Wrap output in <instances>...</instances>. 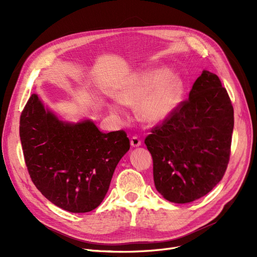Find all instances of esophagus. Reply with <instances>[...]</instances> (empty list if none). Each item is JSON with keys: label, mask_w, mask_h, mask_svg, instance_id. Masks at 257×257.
I'll return each instance as SVG.
<instances>
[{"label": "esophagus", "mask_w": 257, "mask_h": 257, "mask_svg": "<svg viewBox=\"0 0 257 257\" xmlns=\"http://www.w3.org/2000/svg\"><path fill=\"white\" fill-rule=\"evenodd\" d=\"M142 145V141L137 136H133L131 138V146L132 147H139Z\"/></svg>", "instance_id": "esophagus-1"}]
</instances>
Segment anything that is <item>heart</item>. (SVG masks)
<instances>
[{"label": "heart", "instance_id": "b5f03b06", "mask_svg": "<svg viewBox=\"0 0 257 257\" xmlns=\"http://www.w3.org/2000/svg\"><path fill=\"white\" fill-rule=\"evenodd\" d=\"M167 74L166 69H155L136 75L116 93V99L123 105H136L142 119L157 124L165 121L180 103L183 81L177 74ZM110 112L121 116L119 106L111 104Z\"/></svg>", "mask_w": 257, "mask_h": 257}]
</instances>
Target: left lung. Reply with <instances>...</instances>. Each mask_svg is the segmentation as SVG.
<instances>
[{
  "label": "left lung",
  "mask_w": 257,
  "mask_h": 257,
  "mask_svg": "<svg viewBox=\"0 0 257 257\" xmlns=\"http://www.w3.org/2000/svg\"><path fill=\"white\" fill-rule=\"evenodd\" d=\"M232 128L234 108L228 93L219 77L204 71L189 98L145 139L161 195L186 204L211 191L226 172Z\"/></svg>",
  "instance_id": "1"
}]
</instances>
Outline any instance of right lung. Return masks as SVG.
I'll use <instances>...</instances> for the list:
<instances>
[{
  "label": "right lung",
  "instance_id": "1",
  "mask_svg": "<svg viewBox=\"0 0 257 257\" xmlns=\"http://www.w3.org/2000/svg\"><path fill=\"white\" fill-rule=\"evenodd\" d=\"M20 141L29 175L52 204L74 213L102 203L114 169L130 149L124 131L102 133L91 120H59L32 94L20 115Z\"/></svg>",
  "mask_w": 257,
  "mask_h": 257
}]
</instances>
